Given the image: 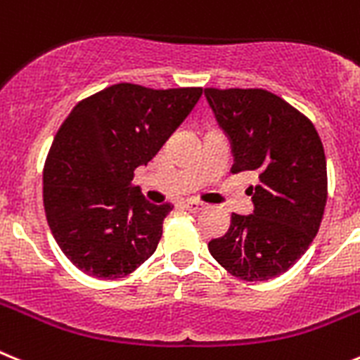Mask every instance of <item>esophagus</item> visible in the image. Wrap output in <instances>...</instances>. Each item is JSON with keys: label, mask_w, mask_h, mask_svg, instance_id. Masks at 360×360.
I'll return each mask as SVG.
<instances>
[{"label": "esophagus", "mask_w": 360, "mask_h": 360, "mask_svg": "<svg viewBox=\"0 0 360 360\" xmlns=\"http://www.w3.org/2000/svg\"><path fill=\"white\" fill-rule=\"evenodd\" d=\"M186 210L187 211H191V213H198V211H202L205 207V204L204 202H198V200H186Z\"/></svg>", "instance_id": "obj_1"}]
</instances>
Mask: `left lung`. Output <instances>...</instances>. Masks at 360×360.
<instances>
[{
    "mask_svg": "<svg viewBox=\"0 0 360 360\" xmlns=\"http://www.w3.org/2000/svg\"><path fill=\"white\" fill-rule=\"evenodd\" d=\"M218 125L231 140V173L251 171L255 211L231 214V226L210 242L227 273L248 282L282 275L317 235L328 200L326 156L308 116L264 89H205Z\"/></svg>",
    "mask_w": 360,
    "mask_h": 360,
    "instance_id": "left-lung-1",
    "label": "left lung"
}]
</instances>
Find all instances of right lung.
<instances>
[{"label": "right lung", "mask_w": 360, "mask_h": 360, "mask_svg": "<svg viewBox=\"0 0 360 360\" xmlns=\"http://www.w3.org/2000/svg\"><path fill=\"white\" fill-rule=\"evenodd\" d=\"M200 96L202 87L116 84L70 110L45 160L43 205L54 240L76 268L115 281L155 253L173 205L149 204L131 180Z\"/></svg>", "instance_id": "add662e5"}]
</instances>
